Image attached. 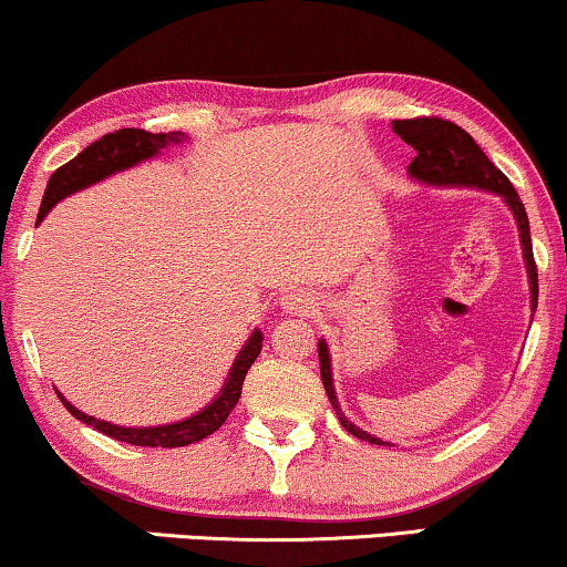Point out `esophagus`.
I'll return each instance as SVG.
<instances>
[{
  "label": "esophagus",
  "mask_w": 567,
  "mask_h": 567,
  "mask_svg": "<svg viewBox=\"0 0 567 567\" xmlns=\"http://www.w3.org/2000/svg\"><path fill=\"white\" fill-rule=\"evenodd\" d=\"M279 303H282L285 311H290V313H303V317H306V313H311L313 306H317V303H313L311 292H306V290H288V292H285V296H282V301H279Z\"/></svg>",
  "instance_id": "obj_1"
}]
</instances>
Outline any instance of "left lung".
Listing matches in <instances>:
<instances>
[{"mask_svg":"<svg viewBox=\"0 0 567 567\" xmlns=\"http://www.w3.org/2000/svg\"><path fill=\"white\" fill-rule=\"evenodd\" d=\"M393 132L414 147V161L409 163V176L417 182L435 184V187H478L486 193H496L504 197L509 210H513L517 231H520V245H523V258L525 269H528V285H530V309L536 311L538 303V275H536V261H534V248H530V229H528V214H525L520 197H517L515 187L509 184L499 168L486 158V153L475 145V140L465 128H460L452 121L435 118V115H422V118H404L393 121ZM319 370H322V383L330 399L332 409H336L340 425L346 427L351 435H357L361 441L378 443V446H391V443L374 439L367 431L353 425V422L340 412L336 388H332V370H330V349H327L324 340H319Z\"/></svg>","mask_w":567,"mask_h":567,"instance_id":"obj_1","label":"left lung"}]
</instances>
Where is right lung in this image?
I'll return each mask as SVG.
<instances>
[{
	"label": "right lung",
	"instance_id": "right-lung-1",
	"mask_svg": "<svg viewBox=\"0 0 567 567\" xmlns=\"http://www.w3.org/2000/svg\"><path fill=\"white\" fill-rule=\"evenodd\" d=\"M182 140H187L182 132L153 134V132H145V128H118V132L100 136L97 142H92V145L81 150L76 158L68 161L65 166H60L58 172L50 176L44 197H42V208H39V216H37V224L42 221L47 210H50L54 203L63 200V197L79 193V189L89 187V184L102 182L105 176H111L115 172H124V168H132L136 163L153 158V155H158L163 147L179 145ZM261 340H264L261 330H254V336L248 338V343L243 346L240 353H237L221 393H218L216 399L203 409V412H197L193 417L182 422H172V425L121 427V425H113V422L89 417V414L79 412V409L73 406L71 401H65L63 395H60V401H63L68 412H71L76 420L84 422V425L111 435V439L121 443H132V446H155V449L189 446V443L203 441L206 435L218 431V427L224 425V420L229 417V412L235 409L237 401H240L245 374H248L250 364H254L258 353H261Z\"/></svg>",
	"mask_w": 567,
	"mask_h": 567
}]
</instances>
